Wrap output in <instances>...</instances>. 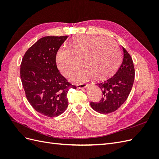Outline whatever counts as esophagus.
<instances>
[{
    "mask_svg": "<svg viewBox=\"0 0 159 159\" xmlns=\"http://www.w3.org/2000/svg\"><path fill=\"white\" fill-rule=\"evenodd\" d=\"M78 86V89H84V88H86L88 87V85L85 84H81L77 85Z\"/></svg>",
    "mask_w": 159,
    "mask_h": 159,
    "instance_id": "esophagus-1",
    "label": "esophagus"
}]
</instances>
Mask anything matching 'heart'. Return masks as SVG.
<instances>
[{"instance_id":"1","label":"heart","mask_w":159,"mask_h":159,"mask_svg":"<svg viewBox=\"0 0 159 159\" xmlns=\"http://www.w3.org/2000/svg\"><path fill=\"white\" fill-rule=\"evenodd\" d=\"M71 54L79 57L81 64L71 77L75 83L83 82L91 76L97 80L106 78L121 61V51L113 40L98 36H76L70 41L68 49L60 47L55 55L56 68L65 77L71 74L77 64Z\"/></svg>"}]
</instances>
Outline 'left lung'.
<instances>
[{
  "mask_svg": "<svg viewBox=\"0 0 159 159\" xmlns=\"http://www.w3.org/2000/svg\"><path fill=\"white\" fill-rule=\"evenodd\" d=\"M123 53L122 64L114 75L96 84L103 97L99 102H91V107L99 113L107 114L118 109L125 102L131 92L134 79L133 60L127 50L121 47Z\"/></svg>",
  "mask_w": 159,
  "mask_h": 159,
  "instance_id": "left-lung-1",
  "label": "left lung"
}]
</instances>
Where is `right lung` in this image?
I'll return each mask as SVG.
<instances>
[{"label":"right lung","instance_id":"obj_1","mask_svg":"<svg viewBox=\"0 0 159 159\" xmlns=\"http://www.w3.org/2000/svg\"><path fill=\"white\" fill-rule=\"evenodd\" d=\"M68 36H45L24 56L20 78L28 102L37 112L48 117L63 113L68 106L70 88L75 89L57 70L55 55Z\"/></svg>","mask_w":159,"mask_h":159}]
</instances>
